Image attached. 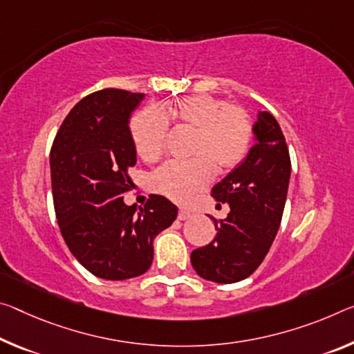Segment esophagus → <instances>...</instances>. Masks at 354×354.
<instances>
[{"mask_svg":"<svg viewBox=\"0 0 354 354\" xmlns=\"http://www.w3.org/2000/svg\"><path fill=\"white\" fill-rule=\"evenodd\" d=\"M189 217H192V212L187 209H179V212H178L179 221H186V218H189Z\"/></svg>","mask_w":354,"mask_h":354,"instance_id":"esophagus-1","label":"esophagus"}]
</instances>
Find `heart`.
Returning <instances> with one entry per match:
<instances>
[{
	"instance_id": "heart-1",
	"label": "heart",
	"mask_w": 354,
	"mask_h": 354,
	"mask_svg": "<svg viewBox=\"0 0 354 354\" xmlns=\"http://www.w3.org/2000/svg\"><path fill=\"white\" fill-rule=\"evenodd\" d=\"M168 120L194 131L187 162H168L153 173L156 192L176 203H187L212 179V167L228 171L248 154L254 124L248 111L209 94L181 97L170 105L147 106L131 120V137L137 154L154 162L164 154Z\"/></svg>"
}]
</instances>
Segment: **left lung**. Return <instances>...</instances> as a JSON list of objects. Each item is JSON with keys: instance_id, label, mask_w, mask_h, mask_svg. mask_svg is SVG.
Segmentation results:
<instances>
[{"instance_id": "8db88e82", "label": "left lung", "mask_w": 354, "mask_h": 354, "mask_svg": "<svg viewBox=\"0 0 354 354\" xmlns=\"http://www.w3.org/2000/svg\"><path fill=\"white\" fill-rule=\"evenodd\" d=\"M257 142L245 159L212 187V197L230 205L217 234L190 255L200 277L234 283L249 277L271 249L282 221L291 162L285 137L269 111L254 126Z\"/></svg>"}]
</instances>
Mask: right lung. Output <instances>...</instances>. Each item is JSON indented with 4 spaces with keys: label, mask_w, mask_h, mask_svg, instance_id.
<instances>
[{
    "label": "right lung",
    "mask_w": 354,
    "mask_h": 354,
    "mask_svg": "<svg viewBox=\"0 0 354 354\" xmlns=\"http://www.w3.org/2000/svg\"><path fill=\"white\" fill-rule=\"evenodd\" d=\"M145 94L106 88L83 97L64 118L50 151L56 221L67 248L96 277L126 280L153 263V241L178 207L162 195L127 206L136 165L129 118Z\"/></svg>",
    "instance_id": "right-lung-1"
}]
</instances>
